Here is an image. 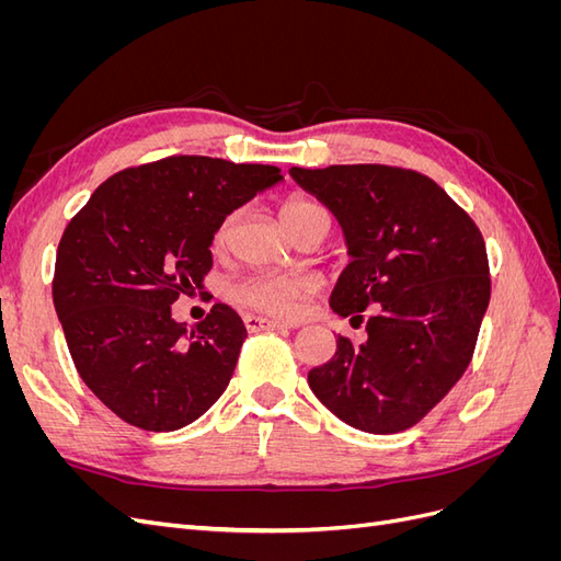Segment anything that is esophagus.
I'll return each mask as SVG.
<instances>
[{
    "label": "esophagus",
    "mask_w": 561,
    "mask_h": 561,
    "mask_svg": "<svg viewBox=\"0 0 561 561\" xmlns=\"http://www.w3.org/2000/svg\"><path fill=\"white\" fill-rule=\"evenodd\" d=\"M243 322L245 328L250 332H268V330H287L285 322H278V320H271V318H264V316H254V313H245L243 316Z\"/></svg>",
    "instance_id": "1"
}]
</instances>
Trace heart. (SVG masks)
I'll return each mask as SVG.
<instances>
[{"instance_id":"b5f03b06","label":"heart","mask_w":561,"mask_h":561,"mask_svg":"<svg viewBox=\"0 0 561 561\" xmlns=\"http://www.w3.org/2000/svg\"><path fill=\"white\" fill-rule=\"evenodd\" d=\"M318 213H325L318 203L309 198H290L280 206V222L283 227L295 233L307 219ZM239 222V213H229L219 219V225L213 233V250L222 252L229 248L233 227ZM313 290V280L301 274H254L231 287L233 299L243 307L257 309L271 316L293 318L301 311V304Z\"/></svg>"}]
</instances>
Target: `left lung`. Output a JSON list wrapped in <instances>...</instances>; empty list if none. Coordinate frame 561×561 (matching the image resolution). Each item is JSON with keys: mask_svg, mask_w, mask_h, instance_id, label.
Returning <instances> with one entry per match:
<instances>
[{"mask_svg": "<svg viewBox=\"0 0 561 561\" xmlns=\"http://www.w3.org/2000/svg\"><path fill=\"white\" fill-rule=\"evenodd\" d=\"M344 231L348 266L330 307L367 320V339L336 336L309 371L316 398L348 426L388 435L414 426L466 371L491 283L480 229L443 186L390 165L290 168Z\"/></svg>", "mask_w": 561, "mask_h": 561, "instance_id": "left-lung-1", "label": "left lung"}]
</instances>
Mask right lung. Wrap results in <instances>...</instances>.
Masks as SVG:
<instances>
[{
	"label": "right lung",
	"instance_id": "add662e5",
	"mask_svg": "<svg viewBox=\"0 0 561 561\" xmlns=\"http://www.w3.org/2000/svg\"><path fill=\"white\" fill-rule=\"evenodd\" d=\"M276 165L171 157L112 175L67 225L54 304L79 377L130 426H190L225 393L248 330L227 304L194 328L171 307L213 266L219 219L271 190Z\"/></svg>",
	"mask_w": 561,
	"mask_h": 561
}]
</instances>
